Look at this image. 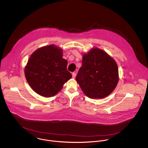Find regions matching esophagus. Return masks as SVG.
I'll list each match as a JSON object with an SVG mask.
<instances>
[{"label": "esophagus", "mask_w": 148, "mask_h": 148, "mask_svg": "<svg viewBox=\"0 0 148 148\" xmlns=\"http://www.w3.org/2000/svg\"><path fill=\"white\" fill-rule=\"evenodd\" d=\"M76 75H77V74H76V73H75V72H74V73H72V77L73 78H74V77H76Z\"/></svg>", "instance_id": "34e87169"}]
</instances>
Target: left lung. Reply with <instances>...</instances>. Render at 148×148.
I'll return each instance as SVG.
<instances>
[{
  "mask_svg": "<svg viewBox=\"0 0 148 148\" xmlns=\"http://www.w3.org/2000/svg\"><path fill=\"white\" fill-rule=\"evenodd\" d=\"M76 80L88 97L105 98L113 92L118 84L117 64L104 50L93 48L83 55Z\"/></svg>",
  "mask_w": 148,
  "mask_h": 148,
  "instance_id": "left-lung-1",
  "label": "left lung"
}]
</instances>
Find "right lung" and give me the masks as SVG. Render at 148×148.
Wrapping results in <instances>:
<instances>
[{
  "instance_id": "obj_1",
  "label": "right lung",
  "mask_w": 148,
  "mask_h": 148,
  "mask_svg": "<svg viewBox=\"0 0 148 148\" xmlns=\"http://www.w3.org/2000/svg\"><path fill=\"white\" fill-rule=\"evenodd\" d=\"M68 62L62 49L55 45L40 48L30 56L24 73L32 89L44 97H51L60 92L72 75L67 71Z\"/></svg>"
}]
</instances>
